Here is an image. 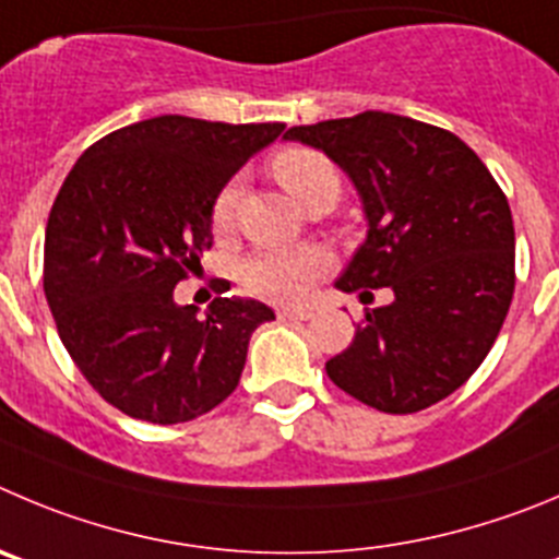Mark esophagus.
<instances>
[{"label": "esophagus", "mask_w": 559, "mask_h": 559, "mask_svg": "<svg viewBox=\"0 0 559 559\" xmlns=\"http://www.w3.org/2000/svg\"><path fill=\"white\" fill-rule=\"evenodd\" d=\"M275 314H278V320H311V317H314V311H311V309H295V306H281Z\"/></svg>", "instance_id": "obj_1"}]
</instances>
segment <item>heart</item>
<instances>
[{"mask_svg": "<svg viewBox=\"0 0 559 559\" xmlns=\"http://www.w3.org/2000/svg\"><path fill=\"white\" fill-rule=\"evenodd\" d=\"M273 179L295 198L304 209L320 201H336L342 190V176L336 165L322 151L309 145H286L270 159ZM239 201V181L231 179L221 187L212 201V226L228 231L234 223V209ZM328 255L317 248H267L253 253L245 262L242 278L253 295L289 304L309 292L311 281L325 273Z\"/></svg>", "mask_w": 559, "mask_h": 559, "instance_id": "obj_1", "label": "heart"}]
</instances>
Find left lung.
Returning a JSON list of instances; mask_svg holds the SVG:
<instances>
[{"mask_svg":"<svg viewBox=\"0 0 559 559\" xmlns=\"http://www.w3.org/2000/svg\"><path fill=\"white\" fill-rule=\"evenodd\" d=\"M356 185L367 242L336 281L342 292L389 286L328 378L383 414H416L461 389L485 361L515 289L508 198L483 159L447 129L369 109L292 127Z\"/></svg>","mask_w":559,"mask_h":559,"instance_id":"left-lung-1","label":"left lung"}]
</instances>
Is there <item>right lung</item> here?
Segmentation results:
<instances>
[{
	"label": "right lung",
	"instance_id": "1",
	"mask_svg": "<svg viewBox=\"0 0 559 559\" xmlns=\"http://www.w3.org/2000/svg\"><path fill=\"white\" fill-rule=\"evenodd\" d=\"M284 123L159 115L76 159L46 223L44 292L57 333L112 408L151 425L206 414L237 389L250 333L275 320L250 297L206 317L174 289L212 248V201Z\"/></svg>",
	"mask_w": 559,
	"mask_h": 559
}]
</instances>
